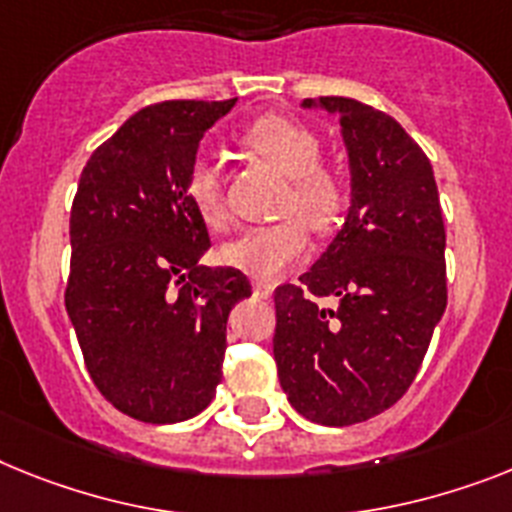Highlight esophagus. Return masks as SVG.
Returning a JSON list of instances; mask_svg holds the SVG:
<instances>
[{
    "mask_svg": "<svg viewBox=\"0 0 512 512\" xmlns=\"http://www.w3.org/2000/svg\"><path fill=\"white\" fill-rule=\"evenodd\" d=\"M255 296H260V299H270V296H273V283L257 281L255 283Z\"/></svg>",
    "mask_w": 512,
    "mask_h": 512,
    "instance_id": "34e87169",
    "label": "esophagus"
}]
</instances>
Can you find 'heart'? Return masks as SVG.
Returning <instances> with one entry per match:
<instances>
[{"label": "heart", "instance_id": "obj_1", "mask_svg": "<svg viewBox=\"0 0 512 512\" xmlns=\"http://www.w3.org/2000/svg\"><path fill=\"white\" fill-rule=\"evenodd\" d=\"M242 145L273 169L289 176L278 213H296L268 226H255L223 247V260L255 278H273L307 252V227L330 231L346 205V184L336 171L320 166V140L304 124L268 114L242 132ZM187 200L208 229H223L229 210L216 163L195 161L187 176Z\"/></svg>", "mask_w": 512, "mask_h": 512}]
</instances>
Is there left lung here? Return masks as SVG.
Listing matches in <instances>:
<instances>
[{
    "label": "left lung",
    "mask_w": 512,
    "mask_h": 512,
    "mask_svg": "<svg viewBox=\"0 0 512 512\" xmlns=\"http://www.w3.org/2000/svg\"><path fill=\"white\" fill-rule=\"evenodd\" d=\"M302 109L341 122L351 205L299 286L273 294V356L304 419L349 427L390 409L419 372L448 304L445 226L432 163L393 117L341 96Z\"/></svg>",
    "instance_id": "8db88e82"
}]
</instances>
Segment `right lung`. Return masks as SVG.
Here are the masks:
<instances>
[{
	"instance_id": "right-lung-1",
	"label": "right lung",
	"mask_w": 512,
	"mask_h": 512,
	"mask_svg": "<svg viewBox=\"0 0 512 512\" xmlns=\"http://www.w3.org/2000/svg\"><path fill=\"white\" fill-rule=\"evenodd\" d=\"M234 103L140 109L77 184L64 304L96 388L137 422H184L213 401L229 312L252 294L242 270L197 263L210 236L187 200L200 140Z\"/></svg>"
}]
</instances>
